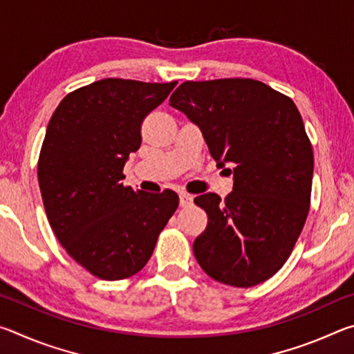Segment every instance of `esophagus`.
<instances>
[{
    "mask_svg": "<svg viewBox=\"0 0 354 354\" xmlns=\"http://www.w3.org/2000/svg\"><path fill=\"white\" fill-rule=\"evenodd\" d=\"M192 201H194V196L187 194V192H181V194H179V205H181L183 207L189 206Z\"/></svg>",
    "mask_w": 354,
    "mask_h": 354,
    "instance_id": "34e87169",
    "label": "esophagus"
}]
</instances>
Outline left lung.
<instances>
[{"label": "left lung", "mask_w": 354, "mask_h": 354, "mask_svg": "<svg viewBox=\"0 0 354 354\" xmlns=\"http://www.w3.org/2000/svg\"><path fill=\"white\" fill-rule=\"evenodd\" d=\"M170 106L201 129L217 164L234 165L223 201L195 198L207 214L196 261L218 283H263L284 266L309 212L314 154L295 103L261 81L226 77L183 82Z\"/></svg>", "instance_id": "1"}]
</instances>
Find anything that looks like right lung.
Listing matches in <instances>:
<instances>
[{"label": "right lung", "instance_id": "right-lung-1", "mask_svg": "<svg viewBox=\"0 0 354 354\" xmlns=\"http://www.w3.org/2000/svg\"><path fill=\"white\" fill-rule=\"evenodd\" d=\"M178 81L106 77L65 97L48 123L37 178L57 241L93 277L117 281L151 257L179 198L124 187L123 167L140 148V127Z\"/></svg>", "mask_w": 354, "mask_h": 354}]
</instances>
